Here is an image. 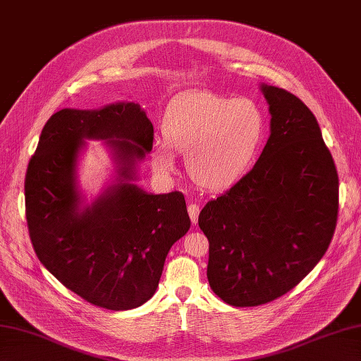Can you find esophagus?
I'll list each match as a JSON object with an SVG mask.
<instances>
[{
    "label": "esophagus",
    "mask_w": 361,
    "mask_h": 361,
    "mask_svg": "<svg viewBox=\"0 0 361 361\" xmlns=\"http://www.w3.org/2000/svg\"><path fill=\"white\" fill-rule=\"evenodd\" d=\"M188 212H189V216H190V221L192 223H197L198 221V214H200V204L197 203H190L188 206Z\"/></svg>",
    "instance_id": "34e87169"
}]
</instances>
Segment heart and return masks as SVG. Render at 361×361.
<instances>
[{
  "label": "heart",
  "mask_w": 361,
  "mask_h": 361,
  "mask_svg": "<svg viewBox=\"0 0 361 361\" xmlns=\"http://www.w3.org/2000/svg\"><path fill=\"white\" fill-rule=\"evenodd\" d=\"M266 133V115L254 99L192 92L167 107L164 145L152 149V166L169 175L175 171V154L186 155L188 173L197 186L226 189L250 169Z\"/></svg>",
  "instance_id": "1"
}]
</instances>
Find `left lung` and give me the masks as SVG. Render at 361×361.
<instances>
[{
	"label": "left lung",
	"instance_id": "obj_1",
	"mask_svg": "<svg viewBox=\"0 0 361 361\" xmlns=\"http://www.w3.org/2000/svg\"><path fill=\"white\" fill-rule=\"evenodd\" d=\"M262 92L272 116L262 155L198 216L209 284L237 307L295 288L326 254L338 216V173L314 114L288 90Z\"/></svg>",
	"mask_w": 361,
	"mask_h": 361
}]
</instances>
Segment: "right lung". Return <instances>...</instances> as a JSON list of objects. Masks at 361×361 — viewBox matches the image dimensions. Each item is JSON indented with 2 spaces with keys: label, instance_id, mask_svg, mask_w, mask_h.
<instances>
[{
  "label": "right lung",
  "instance_id": "1",
  "mask_svg": "<svg viewBox=\"0 0 361 361\" xmlns=\"http://www.w3.org/2000/svg\"><path fill=\"white\" fill-rule=\"evenodd\" d=\"M85 139H107L119 178L80 206L76 161ZM154 126L140 104L63 109L44 124L24 195L33 250L46 269L87 303L138 307L155 294L172 245L190 228L181 192L154 195L135 186V164L152 150Z\"/></svg>",
  "mask_w": 361,
  "mask_h": 361
}]
</instances>
